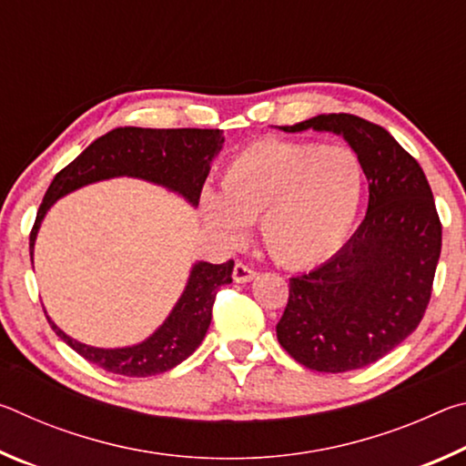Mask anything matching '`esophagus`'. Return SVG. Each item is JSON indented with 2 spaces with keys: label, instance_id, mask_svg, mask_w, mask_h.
Returning a JSON list of instances; mask_svg holds the SVG:
<instances>
[{
  "label": "esophagus",
  "instance_id": "1",
  "mask_svg": "<svg viewBox=\"0 0 466 466\" xmlns=\"http://www.w3.org/2000/svg\"><path fill=\"white\" fill-rule=\"evenodd\" d=\"M232 278H234L236 283H247V281L257 278V271L252 269V267L244 265V263H236L234 271H232Z\"/></svg>",
  "mask_w": 466,
  "mask_h": 466
}]
</instances>
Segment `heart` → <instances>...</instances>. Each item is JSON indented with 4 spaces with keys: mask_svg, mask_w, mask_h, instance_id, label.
Listing matches in <instances>:
<instances>
[{
    "mask_svg": "<svg viewBox=\"0 0 466 466\" xmlns=\"http://www.w3.org/2000/svg\"><path fill=\"white\" fill-rule=\"evenodd\" d=\"M364 168L356 152L314 141L263 139L226 164L219 195L205 191L201 211L211 230L238 244L258 222L265 248L288 267L329 258L356 222Z\"/></svg>",
    "mask_w": 466,
    "mask_h": 466,
    "instance_id": "b5f03b06",
    "label": "heart"
}]
</instances>
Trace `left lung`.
<instances>
[{"mask_svg": "<svg viewBox=\"0 0 466 466\" xmlns=\"http://www.w3.org/2000/svg\"><path fill=\"white\" fill-rule=\"evenodd\" d=\"M306 129L343 136L368 178L364 222L310 273L289 279L278 341L298 364L350 372L374 364L413 333L431 298L441 224L428 178L389 131L361 116H312Z\"/></svg>", "mask_w": 466, "mask_h": 466, "instance_id": "8db88e82", "label": "left lung"}]
</instances>
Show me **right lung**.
I'll return each instance as SVG.
<instances>
[{
    "label": "right lung",
    "mask_w": 466,
    "mask_h": 466,
    "mask_svg": "<svg viewBox=\"0 0 466 466\" xmlns=\"http://www.w3.org/2000/svg\"><path fill=\"white\" fill-rule=\"evenodd\" d=\"M222 144L224 136L219 129L119 127L108 131L55 175L30 232V255L35 250L38 228L51 205L59 197L96 180L115 177L144 178L167 187L197 205L208 178L209 162L222 149ZM232 269L234 261L222 265L195 263L183 296L164 325L146 341L131 347H90L63 333L49 317L46 320L55 333L90 364L129 378L156 376L178 366L201 345L209 329L218 289L232 281Z\"/></svg>",
    "instance_id": "obj_1"
}]
</instances>
